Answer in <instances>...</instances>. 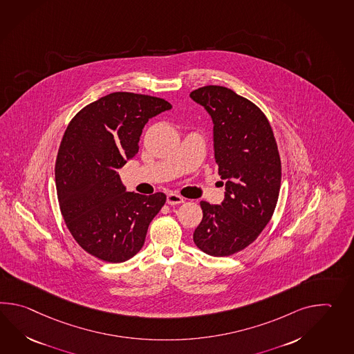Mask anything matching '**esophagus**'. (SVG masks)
Here are the masks:
<instances>
[{
    "mask_svg": "<svg viewBox=\"0 0 354 354\" xmlns=\"http://www.w3.org/2000/svg\"><path fill=\"white\" fill-rule=\"evenodd\" d=\"M184 202V198L176 193H169L166 196V203L170 205H180Z\"/></svg>",
    "mask_w": 354,
    "mask_h": 354,
    "instance_id": "esophagus-1",
    "label": "esophagus"
}]
</instances>
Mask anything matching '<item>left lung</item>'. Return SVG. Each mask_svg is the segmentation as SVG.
<instances>
[{"label": "left lung", "instance_id": "left-lung-1", "mask_svg": "<svg viewBox=\"0 0 354 354\" xmlns=\"http://www.w3.org/2000/svg\"><path fill=\"white\" fill-rule=\"evenodd\" d=\"M190 97L212 118L214 158L226 189L220 205L201 202L203 218L193 240L208 255L228 257L254 243L273 216L279 152L267 117L254 102L214 85L196 88Z\"/></svg>", "mask_w": 354, "mask_h": 354}]
</instances>
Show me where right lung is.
I'll return each mask as SVG.
<instances>
[{
  "label": "right lung",
  "instance_id": "add662e5",
  "mask_svg": "<svg viewBox=\"0 0 354 354\" xmlns=\"http://www.w3.org/2000/svg\"><path fill=\"white\" fill-rule=\"evenodd\" d=\"M171 108L155 96L111 93L80 110L63 134L55 161L59 208L73 239L95 258L131 259L165 205L164 193L127 192L118 169L137 155L149 119Z\"/></svg>",
  "mask_w": 354,
  "mask_h": 354
}]
</instances>
